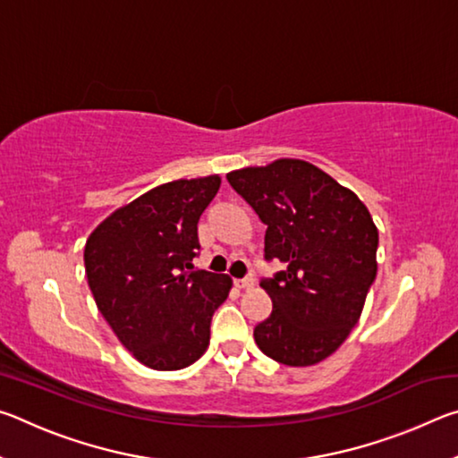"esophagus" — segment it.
<instances>
[{
    "label": "esophagus",
    "instance_id": "obj_1",
    "mask_svg": "<svg viewBox=\"0 0 458 458\" xmlns=\"http://www.w3.org/2000/svg\"><path fill=\"white\" fill-rule=\"evenodd\" d=\"M252 284H254V278H250V276L234 278V286H238V289H250Z\"/></svg>",
    "mask_w": 458,
    "mask_h": 458
}]
</instances>
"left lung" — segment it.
<instances>
[{
    "instance_id": "left-lung-1",
    "label": "left lung",
    "mask_w": 458,
    "mask_h": 458,
    "mask_svg": "<svg viewBox=\"0 0 458 458\" xmlns=\"http://www.w3.org/2000/svg\"><path fill=\"white\" fill-rule=\"evenodd\" d=\"M226 177L267 226L265 260L284 265L260 281L273 311L254 327V341L284 366L329 358L358 323L376 281L377 228L368 208L301 159Z\"/></svg>"
}]
</instances>
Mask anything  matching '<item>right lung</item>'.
<instances>
[{
  "instance_id": "add662e5",
  "label": "right lung",
  "mask_w": 458,
  "mask_h": 458,
  "mask_svg": "<svg viewBox=\"0 0 458 458\" xmlns=\"http://www.w3.org/2000/svg\"><path fill=\"white\" fill-rule=\"evenodd\" d=\"M220 177L153 188L100 224L84 246L98 311L137 361L182 369L210 344V321L228 297L230 276L193 268L198 222Z\"/></svg>"
}]
</instances>
